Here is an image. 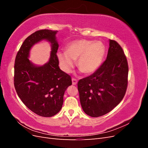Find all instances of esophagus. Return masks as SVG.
Here are the masks:
<instances>
[{"mask_svg":"<svg viewBox=\"0 0 148 148\" xmlns=\"http://www.w3.org/2000/svg\"><path fill=\"white\" fill-rule=\"evenodd\" d=\"M71 81H72V84H73V85H76L77 84V83H78V81H77V79H75V78H72L71 79Z\"/></svg>","mask_w":148,"mask_h":148,"instance_id":"esophagus-1","label":"esophagus"}]
</instances>
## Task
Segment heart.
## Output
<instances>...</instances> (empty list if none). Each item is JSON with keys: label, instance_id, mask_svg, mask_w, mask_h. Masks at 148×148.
Returning <instances> with one entry per match:
<instances>
[{"label": "heart", "instance_id": "obj_1", "mask_svg": "<svg viewBox=\"0 0 148 148\" xmlns=\"http://www.w3.org/2000/svg\"><path fill=\"white\" fill-rule=\"evenodd\" d=\"M106 47L101 41L76 40L67 44L65 52H59L57 58L61 69L70 73L78 60V68L86 75L95 73L101 65L106 54Z\"/></svg>", "mask_w": 148, "mask_h": 148}]
</instances>
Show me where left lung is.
<instances>
[{"label": "left lung", "instance_id": "left-lung-1", "mask_svg": "<svg viewBox=\"0 0 148 148\" xmlns=\"http://www.w3.org/2000/svg\"><path fill=\"white\" fill-rule=\"evenodd\" d=\"M128 74V62L122 47L114 40H109L104 63L93 74L78 83L80 103L85 114L101 117L117 106L126 92Z\"/></svg>", "mask_w": 148, "mask_h": 148}]
</instances>
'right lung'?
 I'll list each match as a JSON object with an SVG mask.
<instances>
[{
	"instance_id": "1",
	"label": "right lung",
	"mask_w": 148,
	"mask_h": 148,
	"mask_svg": "<svg viewBox=\"0 0 148 148\" xmlns=\"http://www.w3.org/2000/svg\"><path fill=\"white\" fill-rule=\"evenodd\" d=\"M57 33L41 29L31 34L22 44L15 61L14 86L18 96L29 110L44 117H52L60 110L65 91L72 84L70 76L59 66ZM42 40L51 43V56L46 64L38 66L29 60V51Z\"/></svg>"
}]
</instances>
